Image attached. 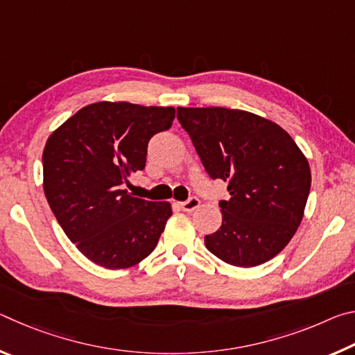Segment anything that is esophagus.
Segmentation results:
<instances>
[{"label": "esophagus", "mask_w": 355, "mask_h": 355, "mask_svg": "<svg viewBox=\"0 0 355 355\" xmlns=\"http://www.w3.org/2000/svg\"><path fill=\"white\" fill-rule=\"evenodd\" d=\"M199 205H200V200L197 199V197H191V199H188L186 202L180 203V207H182L183 211H188V213L194 211L196 208H199Z\"/></svg>", "instance_id": "1"}]
</instances>
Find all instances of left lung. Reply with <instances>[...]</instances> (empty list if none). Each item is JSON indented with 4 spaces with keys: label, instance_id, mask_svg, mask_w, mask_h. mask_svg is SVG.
<instances>
[{
    "label": "left lung",
    "instance_id": "1",
    "mask_svg": "<svg viewBox=\"0 0 355 355\" xmlns=\"http://www.w3.org/2000/svg\"><path fill=\"white\" fill-rule=\"evenodd\" d=\"M208 175L227 182L222 225L207 249L233 266L266 263L285 249L304 218L311 173L286 131L271 120L227 107H177Z\"/></svg>",
    "mask_w": 355,
    "mask_h": 355
}]
</instances>
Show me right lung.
<instances>
[{
    "label": "right lung",
    "mask_w": 355,
    "mask_h": 355,
    "mask_svg": "<svg viewBox=\"0 0 355 355\" xmlns=\"http://www.w3.org/2000/svg\"><path fill=\"white\" fill-rule=\"evenodd\" d=\"M173 119L172 106L98 101L48 137L42 155L48 205L76 249L98 266H135L158 244L171 203L137 199L123 184L146 167L148 141Z\"/></svg>",
    "instance_id": "right-lung-1"
}]
</instances>
